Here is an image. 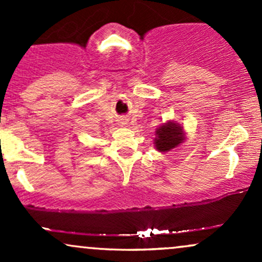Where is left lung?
Instances as JSON below:
<instances>
[{
    "mask_svg": "<svg viewBox=\"0 0 262 262\" xmlns=\"http://www.w3.org/2000/svg\"><path fill=\"white\" fill-rule=\"evenodd\" d=\"M185 140L183 127L173 122H167L156 129V138L154 140L155 148L160 152L169 151L176 148Z\"/></svg>",
    "mask_w": 262,
    "mask_h": 262,
    "instance_id": "left-lung-1",
    "label": "left lung"
}]
</instances>
